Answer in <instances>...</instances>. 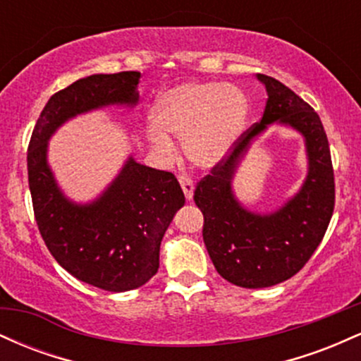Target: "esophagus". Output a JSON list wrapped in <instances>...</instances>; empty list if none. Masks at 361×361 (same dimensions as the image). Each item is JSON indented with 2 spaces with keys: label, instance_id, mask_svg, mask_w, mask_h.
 Returning <instances> with one entry per match:
<instances>
[{
  "label": "esophagus",
  "instance_id": "obj_1",
  "mask_svg": "<svg viewBox=\"0 0 361 361\" xmlns=\"http://www.w3.org/2000/svg\"><path fill=\"white\" fill-rule=\"evenodd\" d=\"M180 185H181V190H183L186 200H192V198H193V190H195L192 178L180 176Z\"/></svg>",
  "mask_w": 361,
  "mask_h": 361
}]
</instances>
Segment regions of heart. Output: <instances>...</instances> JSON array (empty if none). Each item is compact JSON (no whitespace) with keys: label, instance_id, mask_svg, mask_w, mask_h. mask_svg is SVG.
Masks as SVG:
<instances>
[{"label":"heart","instance_id":"heart-1","mask_svg":"<svg viewBox=\"0 0 361 361\" xmlns=\"http://www.w3.org/2000/svg\"><path fill=\"white\" fill-rule=\"evenodd\" d=\"M246 115L247 100L238 86L183 82L157 98L149 139L161 151L173 149L168 134L183 139L195 166L214 168L234 147Z\"/></svg>","mask_w":361,"mask_h":361}]
</instances>
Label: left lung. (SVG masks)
I'll use <instances>...</instances> for the list:
<instances>
[{"instance_id":"8db88e82","label":"left lung","mask_w":361,"mask_h":361,"mask_svg":"<svg viewBox=\"0 0 361 361\" xmlns=\"http://www.w3.org/2000/svg\"><path fill=\"white\" fill-rule=\"evenodd\" d=\"M256 78L268 94L263 117L197 185L193 197L204 214V243L215 270L243 288L271 287L300 271L324 238L334 209L333 163L321 118L275 78ZM270 125L288 126L305 137L308 175L283 206L259 214L238 202L232 180L250 144Z\"/></svg>"}]
</instances>
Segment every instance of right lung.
<instances>
[{
    "label": "right lung",
    "instance_id": "1",
    "mask_svg": "<svg viewBox=\"0 0 361 361\" xmlns=\"http://www.w3.org/2000/svg\"><path fill=\"white\" fill-rule=\"evenodd\" d=\"M140 73L91 74L45 103L28 144V186L35 221L51 255L78 280L109 292L142 287L159 268L163 235L185 205L173 173L127 157L118 175L88 204L64 195L47 161L49 139L78 115L106 106L134 109Z\"/></svg>",
    "mask_w": 361,
    "mask_h": 361
}]
</instances>
